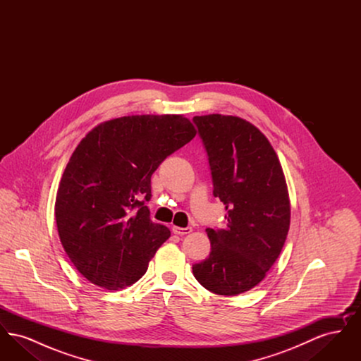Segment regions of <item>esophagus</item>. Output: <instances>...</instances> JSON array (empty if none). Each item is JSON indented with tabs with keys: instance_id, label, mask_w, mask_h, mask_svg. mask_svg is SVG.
Instances as JSON below:
<instances>
[{
	"instance_id": "obj_1",
	"label": "esophagus",
	"mask_w": 361,
	"mask_h": 361,
	"mask_svg": "<svg viewBox=\"0 0 361 361\" xmlns=\"http://www.w3.org/2000/svg\"><path fill=\"white\" fill-rule=\"evenodd\" d=\"M173 233L177 235H185L192 231V227H178V226H173Z\"/></svg>"
}]
</instances>
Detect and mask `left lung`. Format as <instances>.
<instances>
[{
    "mask_svg": "<svg viewBox=\"0 0 361 361\" xmlns=\"http://www.w3.org/2000/svg\"><path fill=\"white\" fill-rule=\"evenodd\" d=\"M193 123L227 222L207 228L209 256L192 271L208 291L234 296L256 287L284 246L291 218L286 177L272 145L252 123L219 114Z\"/></svg>",
    "mask_w": 361,
    "mask_h": 361,
    "instance_id": "1",
    "label": "left lung"
}]
</instances>
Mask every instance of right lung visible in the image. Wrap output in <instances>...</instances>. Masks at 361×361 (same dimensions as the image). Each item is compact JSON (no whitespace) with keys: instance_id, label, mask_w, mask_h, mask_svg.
Masks as SVG:
<instances>
[{"instance_id":"obj_1","label":"right lung","mask_w":361,"mask_h":361,"mask_svg":"<svg viewBox=\"0 0 361 361\" xmlns=\"http://www.w3.org/2000/svg\"><path fill=\"white\" fill-rule=\"evenodd\" d=\"M196 135L183 115H135L104 121L78 143L62 174L55 219L77 271L106 290L146 274L171 230L150 219L152 174Z\"/></svg>"}]
</instances>
